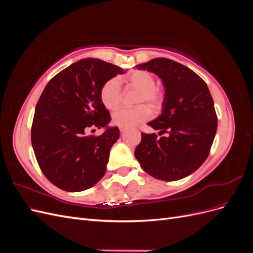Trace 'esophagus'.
<instances>
[{
    "mask_svg": "<svg viewBox=\"0 0 253 253\" xmlns=\"http://www.w3.org/2000/svg\"><path fill=\"white\" fill-rule=\"evenodd\" d=\"M126 131V127H120V133H121V134H124Z\"/></svg>",
    "mask_w": 253,
    "mask_h": 253,
    "instance_id": "1",
    "label": "esophagus"
}]
</instances>
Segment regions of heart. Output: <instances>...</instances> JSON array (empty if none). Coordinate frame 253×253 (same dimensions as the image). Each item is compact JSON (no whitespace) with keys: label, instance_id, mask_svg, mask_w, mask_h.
I'll list each match as a JSON object with an SVG mask.
<instances>
[{"label":"heart","instance_id":"1","mask_svg":"<svg viewBox=\"0 0 253 253\" xmlns=\"http://www.w3.org/2000/svg\"><path fill=\"white\" fill-rule=\"evenodd\" d=\"M125 81L128 86L139 89L135 103H147L153 112L162 109L164 95L159 87L155 86V78L152 74L144 71H133L128 73ZM100 99L108 110L117 109L121 102V91L116 79L106 81L100 90ZM150 109L140 104L135 108H122L113 114V122L120 127H132L150 117Z\"/></svg>","mask_w":253,"mask_h":253}]
</instances>
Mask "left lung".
<instances>
[{
	"instance_id": "left-lung-1",
	"label": "left lung",
	"mask_w": 253,
	"mask_h": 253,
	"mask_svg": "<svg viewBox=\"0 0 253 253\" xmlns=\"http://www.w3.org/2000/svg\"><path fill=\"white\" fill-rule=\"evenodd\" d=\"M138 70L162 79L165 95L162 114L148 122L159 133L141 134L135 157L142 170L160 180L173 181L195 172L209 155L217 117L206 82L189 67L167 58H156Z\"/></svg>"
}]
</instances>
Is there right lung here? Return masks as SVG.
Instances as JSON below:
<instances>
[{
  "label": "right lung",
  "mask_w": 253,
  "mask_h": 253,
  "mask_svg": "<svg viewBox=\"0 0 253 253\" xmlns=\"http://www.w3.org/2000/svg\"><path fill=\"white\" fill-rule=\"evenodd\" d=\"M119 66L96 58L77 61L57 74L37 103L32 144L43 174L67 192H80L100 180L119 128L109 126L110 112L100 90L125 74ZM90 127L105 128L100 136H86Z\"/></svg>",
  "instance_id": "add662e5"
}]
</instances>
